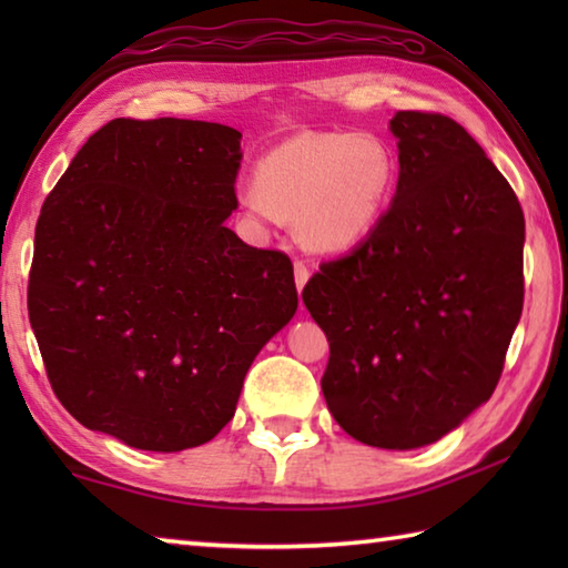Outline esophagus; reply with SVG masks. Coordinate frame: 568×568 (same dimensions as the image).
I'll use <instances>...</instances> for the list:
<instances>
[{"label": "esophagus", "mask_w": 568, "mask_h": 568, "mask_svg": "<svg viewBox=\"0 0 568 568\" xmlns=\"http://www.w3.org/2000/svg\"><path fill=\"white\" fill-rule=\"evenodd\" d=\"M293 271H295V285H297V291H303L305 283H307V277H311V267H307L303 261H295Z\"/></svg>", "instance_id": "1"}]
</instances>
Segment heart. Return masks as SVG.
I'll return each mask as SVG.
<instances>
[{"label":"heart","mask_w":568,"mask_h":568,"mask_svg":"<svg viewBox=\"0 0 568 568\" xmlns=\"http://www.w3.org/2000/svg\"><path fill=\"white\" fill-rule=\"evenodd\" d=\"M398 185V158L378 132H297L255 162L243 213L257 227L295 223L307 247L338 253L378 225Z\"/></svg>","instance_id":"b5f03b06"}]
</instances>
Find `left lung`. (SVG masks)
<instances>
[{"label": "left lung", "mask_w": 568, "mask_h": 568, "mask_svg": "<svg viewBox=\"0 0 568 568\" xmlns=\"http://www.w3.org/2000/svg\"><path fill=\"white\" fill-rule=\"evenodd\" d=\"M390 207L348 255L321 263L303 303L328 335L321 388L365 446L434 444L491 398L524 307V210L456 120H390Z\"/></svg>", "instance_id": "8db88e82"}]
</instances>
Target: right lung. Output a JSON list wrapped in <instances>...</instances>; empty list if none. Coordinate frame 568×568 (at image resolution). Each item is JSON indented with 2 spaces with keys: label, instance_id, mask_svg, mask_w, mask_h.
<instances>
[{
  "label": "right lung",
  "instance_id": "add662e5",
  "mask_svg": "<svg viewBox=\"0 0 568 568\" xmlns=\"http://www.w3.org/2000/svg\"><path fill=\"white\" fill-rule=\"evenodd\" d=\"M240 138L217 122L118 118L47 195L27 307L54 396L82 426L162 454L207 444L293 318L291 257L223 225Z\"/></svg>",
  "mask_w": 568,
  "mask_h": 568
}]
</instances>
